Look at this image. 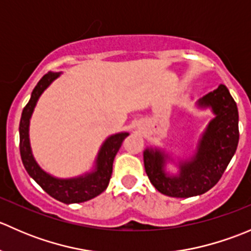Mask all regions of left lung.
I'll return each mask as SVG.
<instances>
[{
	"label": "left lung",
	"instance_id": "8db88e82",
	"mask_svg": "<svg viewBox=\"0 0 251 251\" xmlns=\"http://www.w3.org/2000/svg\"><path fill=\"white\" fill-rule=\"evenodd\" d=\"M198 105L211 108L215 118L201 136L193 158L179 163L177 176H170L164 170L169 156L163 151L151 148L143 153L149 181L165 196L189 198L211 189L220 181L237 151L239 116L237 104L226 86L220 85L205 95L199 100Z\"/></svg>",
	"mask_w": 251,
	"mask_h": 251
}]
</instances>
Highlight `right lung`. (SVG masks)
<instances>
[{"label": "right lung", "mask_w": 251, "mask_h": 251, "mask_svg": "<svg viewBox=\"0 0 251 251\" xmlns=\"http://www.w3.org/2000/svg\"><path fill=\"white\" fill-rule=\"evenodd\" d=\"M59 75L60 73L52 72H48L46 75H44L32 90L29 103L23 109L19 124L20 156H22L23 165H24L27 174L52 198L65 204L82 203V201H87L95 197L100 196L102 192L105 191V188L109 184L111 173H113L114 158H115L116 153L123 144V141L127 137L128 133H116V135L107 138V141L100 147L97 160H96V169L92 173L68 179L55 178V177L45 173L37 165L34 156H32L29 141V123L40 96L50 85V82L55 80Z\"/></svg>", "instance_id": "obj_1"}]
</instances>
